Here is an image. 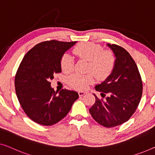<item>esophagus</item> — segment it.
Returning <instances> with one entry per match:
<instances>
[{
	"label": "esophagus",
	"instance_id": "obj_1",
	"mask_svg": "<svg viewBox=\"0 0 155 155\" xmlns=\"http://www.w3.org/2000/svg\"><path fill=\"white\" fill-rule=\"evenodd\" d=\"M78 95H79V96L81 97V96H83V95H84L85 92H82V91H79V92H78Z\"/></svg>",
	"mask_w": 155,
	"mask_h": 155
}]
</instances>
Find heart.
Here are the masks:
<instances>
[{
  "label": "heart",
  "mask_w": 155,
  "mask_h": 155,
  "mask_svg": "<svg viewBox=\"0 0 155 155\" xmlns=\"http://www.w3.org/2000/svg\"><path fill=\"white\" fill-rule=\"evenodd\" d=\"M73 53L80 58L88 61L87 71L93 73L98 79H104L114 71L116 58L111 51L104 50L101 45L92 42L80 44L73 49ZM61 67L64 73H70L74 69L72 58L64 54L61 59ZM94 81L91 73L73 74L68 78V83L73 88L84 91Z\"/></svg>",
  "instance_id": "heart-1"
}]
</instances>
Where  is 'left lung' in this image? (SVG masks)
I'll return each mask as SVG.
<instances>
[{"label": "left lung", "mask_w": 155, "mask_h": 155, "mask_svg": "<svg viewBox=\"0 0 155 155\" xmlns=\"http://www.w3.org/2000/svg\"><path fill=\"white\" fill-rule=\"evenodd\" d=\"M107 46L114 51L116 63L109 77L95 86L101 98L94 94L95 102L89 111L97 122L110 128L129 120L134 114L142 97L143 83L130 54L117 45Z\"/></svg>", "instance_id": "1"}]
</instances>
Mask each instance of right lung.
<instances>
[{
	"label": "right lung",
	"mask_w": 155,
	"mask_h": 155,
	"mask_svg": "<svg viewBox=\"0 0 155 155\" xmlns=\"http://www.w3.org/2000/svg\"><path fill=\"white\" fill-rule=\"evenodd\" d=\"M76 41L49 40L38 44L26 53L15 75L18 100L28 117L36 123L53 125L64 118L78 98L76 91L51 87L50 80L61 72V59Z\"/></svg>",
	"instance_id": "obj_1"
}]
</instances>
